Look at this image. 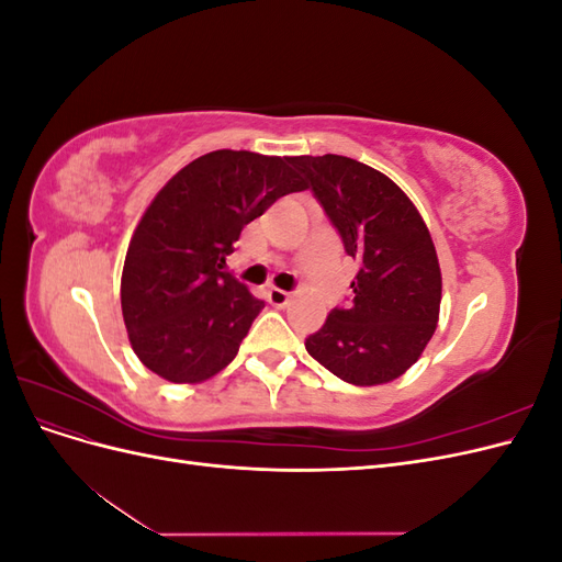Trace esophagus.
<instances>
[{
    "label": "esophagus",
    "instance_id": "esophagus-1",
    "mask_svg": "<svg viewBox=\"0 0 562 562\" xmlns=\"http://www.w3.org/2000/svg\"><path fill=\"white\" fill-rule=\"evenodd\" d=\"M267 300H269V304H274V307H285V304L291 302V293L281 291V288H269Z\"/></svg>",
    "mask_w": 562,
    "mask_h": 562
}]
</instances>
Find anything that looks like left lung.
<instances>
[{"label": "left lung", "instance_id": "obj_1", "mask_svg": "<svg viewBox=\"0 0 562 562\" xmlns=\"http://www.w3.org/2000/svg\"><path fill=\"white\" fill-rule=\"evenodd\" d=\"M347 255L359 260L349 307L304 339L312 359L356 386L401 378L436 330L440 267L431 234L396 182L361 161L291 157Z\"/></svg>", "mask_w": 562, "mask_h": 562}]
</instances>
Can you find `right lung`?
<instances>
[{
    "mask_svg": "<svg viewBox=\"0 0 562 562\" xmlns=\"http://www.w3.org/2000/svg\"><path fill=\"white\" fill-rule=\"evenodd\" d=\"M288 164L215 149L187 164L149 203L126 252L122 312L135 356L159 378L196 384L234 361L265 300L223 265L250 220L304 190Z\"/></svg>",
    "mask_w": 562,
    "mask_h": 562,
    "instance_id": "1",
    "label": "right lung"
}]
</instances>
